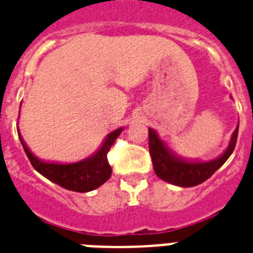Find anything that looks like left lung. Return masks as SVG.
I'll return each mask as SVG.
<instances>
[{"instance_id": "left-lung-1", "label": "left lung", "mask_w": 253, "mask_h": 253, "mask_svg": "<svg viewBox=\"0 0 253 253\" xmlns=\"http://www.w3.org/2000/svg\"><path fill=\"white\" fill-rule=\"evenodd\" d=\"M238 126L233 131L226 150L220 156L209 161L180 157L166 146L155 129L148 128V148L156 175L170 184L185 188L204 183L220 166H223V164L233 153L238 137Z\"/></svg>"}]
</instances>
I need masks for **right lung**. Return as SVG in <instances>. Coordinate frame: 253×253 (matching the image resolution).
Returning <instances> with one entry per match:
<instances>
[{
	"mask_svg": "<svg viewBox=\"0 0 253 253\" xmlns=\"http://www.w3.org/2000/svg\"><path fill=\"white\" fill-rule=\"evenodd\" d=\"M123 130L124 128H118L109 133L93 155L77 163L69 164L51 163L38 159L24 142L19 130L18 134L30 164L40 174L69 191L89 192L98 188L111 176V166L107 161V152Z\"/></svg>",
	"mask_w": 253,
	"mask_h": 253,
	"instance_id": "add662e5",
	"label": "right lung"
}]
</instances>
